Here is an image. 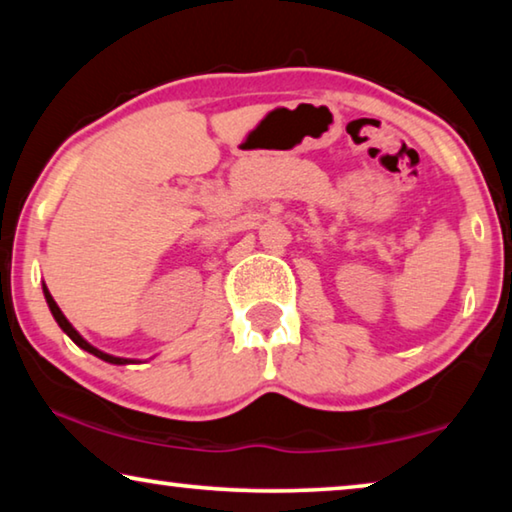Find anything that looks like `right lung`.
I'll use <instances>...</instances> for the list:
<instances>
[{
    "instance_id": "obj_1",
    "label": "right lung",
    "mask_w": 512,
    "mask_h": 512,
    "mask_svg": "<svg viewBox=\"0 0 512 512\" xmlns=\"http://www.w3.org/2000/svg\"><path fill=\"white\" fill-rule=\"evenodd\" d=\"M43 294H45V301H48V308H50V312H52V317H55V322L59 324V329L64 331L68 338H71L75 345H78L80 349H85V352H89V354H94L96 358H101V361H105V363H112V365H128V363H142V361H137V358H121V356H112V354H105V352H101V349H96L94 345H89V342L82 338V335L73 329V324L68 322V319L64 317V312L59 310V305L55 303V299H52V294L48 292V287L43 285Z\"/></svg>"
}]
</instances>
